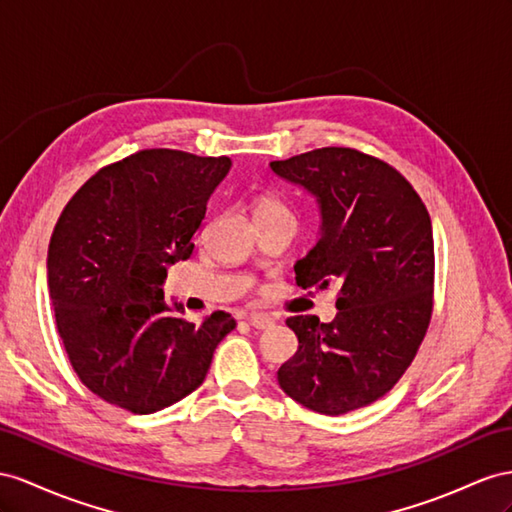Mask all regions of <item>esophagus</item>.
<instances>
[{
	"label": "esophagus",
	"mask_w": 512,
	"mask_h": 512,
	"mask_svg": "<svg viewBox=\"0 0 512 512\" xmlns=\"http://www.w3.org/2000/svg\"><path fill=\"white\" fill-rule=\"evenodd\" d=\"M246 320H248V324L253 326V329H259V331H264V329H270V326L274 324V320L268 316V313H257V311H253V313H248L246 316Z\"/></svg>",
	"instance_id": "34e87169"
}]
</instances>
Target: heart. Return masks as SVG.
Masks as SVG:
<instances>
[{
    "label": "heart",
    "mask_w": 512,
    "mask_h": 512,
    "mask_svg": "<svg viewBox=\"0 0 512 512\" xmlns=\"http://www.w3.org/2000/svg\"><path fill=\"white\" fill-rule=\"evenodd\" d=\"M255 222L257 220H264V218H270V216H279V214H290L285 209V205L277 199H272V196H261V199L255 201Z\"/></svg>",
    "instance_id": "obj_1"
}]
</instances>
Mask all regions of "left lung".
Wrapping results in <instances>:
<instances>
[{"label":"left lung","mask_w":512,"mask_h":512,"mask_svg":"<svg viewBox=\"0 0 512 512\" xmlns=\"http://www.w3.org/2000/svg\"><path fill=\"white\" fill-rule=\"evenodd\" d=\"M270 168L320 209V238L296 261V283L342 287L333 322L287 318L298 350L279 385L322 415L361 409L400 381L426 335L435 283L428 209L396 168L355 149L324 147Z\"/></svg>","instance_id":"obj_1"}]
</instances>
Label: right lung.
<instances>
[{"label":"right lung","instance_id":"obj_1","mask_svg":"<svg viewBox=\"0 0 512 512\" xmlns=\"http://www.w3.org/2000/svg\"><path fill=\"white\" fill-rule=\"evenodd\" d=\"M229 157L147 149L101 168L60 214L47 253L58 333L80 381L131 413H155L199 387L225 311L201 324L168 305V266L186 261Z\"/></svg>","mask_w":512,"mask_h":512}]
</instances>
